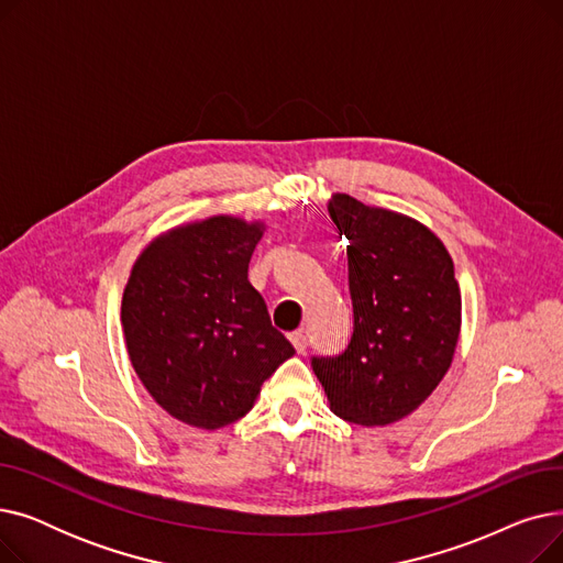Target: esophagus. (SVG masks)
I'll use <instances>...</instances> for the list:
<instances>
[{"label": "esophagus", "mask_w": 563, "mask_h": 563, "mask_svg": "<svg viewBox=\"0 0 563 563\" xmlns=\"http://www.w3.org/2000/svg\"><path fill=\"white\" fill-rule=\"evenodd\" d=\"M289 340H291L294 349H297V353H306V349H308V338H306L303 331H294V333L289 335Z\"/></svg>", "instance_id": "1"}]
</instances>
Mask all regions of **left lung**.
<instances>
[{
    "label": "left lung",
    "instance_id": "1",
    "mask_svg": "<svg viewBox=\"0 0 563 563\" xmlns=\"http://www.w3.org/2000/svg\"><path fill=\"white\" fill-rule=\"evenodd\" d=\"M346 236L353 335L340 356H314L338 418L386 427L416 410L448 374L461 333V289L438 236L404 214L335 194Z\"/></svg>",
    "mask_w": 563,
    "mask_h": 563
}]
</instances>
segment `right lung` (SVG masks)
Segmentation results:
<instances>
[{"label":"right lung","instance_id":"obj_1","mask_svg":"<svg viewBox=\"0 0 563 563\" xmlns=\"http://www.w3.org/2000/svg\"><path fill=\"white\" fill-rule=\"evenodd\" d=\"M260 236L262 223L212 217L157 236L132 266L121 308L130 361L185 424L212 431L244 418L294 356L249 283Z\"/></svg>","mask_w":563,"mask_h":563}]
</instances>
